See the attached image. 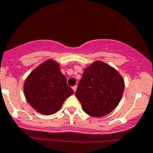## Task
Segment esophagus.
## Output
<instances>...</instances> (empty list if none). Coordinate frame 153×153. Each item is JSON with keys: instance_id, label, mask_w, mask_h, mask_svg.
Returning a JSON list of instances; mask_svg holds the SVG:
<instances>
[{"instance_id": "esophagus-1", "label": "esophagus", "mask_w": 153, "mask_h": 153, "mask_svg": "<svg viewBox=\"0 0 153 153\" xmlns=\"http://www.w3.org/2000/svg\"><path fill=\"white\" fill-rule=\"evenodd\" d=\"M72 89H73L74 92H75V91H76V89H77V86H72Z\"/></svg>"}]
</instances>
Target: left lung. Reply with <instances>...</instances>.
<instances>
[{"label":"left lung","instance_id":"obj_1","mask_svg":"<svg viewBox=\"0 0 153 153\" xmlns=\"http://www.w3.org/2000/svg\"><path fill=\"white\" fill-rule=\"evenodd\" d=\"M124 90V80L112 67L96 61L84 69L75 96L83 110L92 117H103L118 105Z\"/></svg>","mask_w":153,"mask_h":153}]
</instances>
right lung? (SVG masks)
Listing matches in <instances>:
<instances>
[{
	"label": "right lung",
	"instance_id": "right-lung-1",
	"mask_svg": "<svg viewBox=\"0 0 153 153\" xmlns=\"http://www.w3.org/2000/svg\"><path fill=\"white\" fill-rule=\"evenodd\" d=\"M25 98L35 110L44 115L55 114L74 91L67 84L60 64L48 59L31 72L24 85Z\"/></svg>",
	"mask_w": 153,
	"mask_h": 153
}]
</instances>
